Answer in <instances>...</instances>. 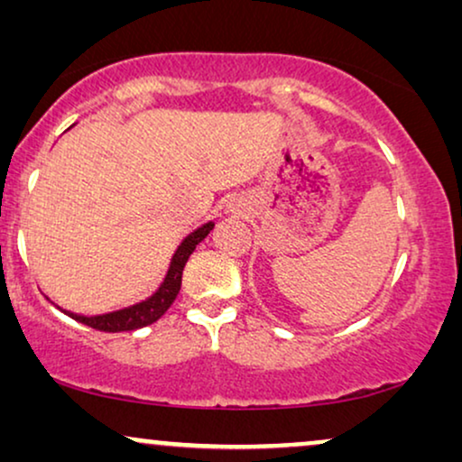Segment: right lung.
Segmentation results:
<instances>
[{
	"instance_id": "add662e5",
	"label": "right lung",
	"mask_w": 462,
	"mask_h": 462,
	"mask_svg": "<svg viewBox=\"0 0 462 462\" xmlns=\"http://www.w3.org/2000/svg\"><path fill=\"white\" fill-rule=\"evenodd\" d=\"M212 229H214V223H206L182 239L180 245L174 252L172 261H170V269L166 277H163L162 286L157 288V292L153 296H149L147 300L136 302V305L119 309V311H113V313L90 315V318H88V315H78L71 311H65V313L69 318L78 319L79 324H86L100 332H128V330H138V328L153 324V321L160 319L162 315L168 311L170 305L174 302L176 294H179L180 290L182 269H185L189 256H191L195 245H198Z\"/></svg>"
}]
</instances>
